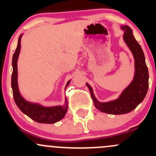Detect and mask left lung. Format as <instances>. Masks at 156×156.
I'll return each mask as SVG.
<instances>
[{
	"mask_svg": "<svg viewBox=\"0 0 156 156\" xmlns=\"http://www.w3.org/2000/svg\"><path fill=\"white\" fill-rule=\"evenodd\" d=\"M121 29L125 31L123 39L134 58L135 72L133 81L116 100L105 103L97 100L91 86L86 83L95 107L103 112L111 115L126 114L133 111L144 100L149 87V72L144 51L133 37V31L129 26H122Z\"/></svg>",
	"mask_w": 156,
	"mask_h": 156,
	"instance_id": "1",
	"label": "left lung"
}]
</instances>
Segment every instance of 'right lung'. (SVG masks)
<instances>
[{
  "instance_id": "add662e5",
  "label": "right lung",
  "mask_w": 156,
  "mask_h": 156,
  "mask_svg": "<svg viewBox=\"0 0 156 156\" xmlns=\"http://www.w3.org/2000/svg\"><path fill=\"white\" fill-rule=\"evenodd\" d=\"M23 34L20 36L18 40V44L16 49V51L12 56V73L11 78V87L12 90V94L15 100L16 104L18 108L23 112L24 114L31 118L34 122L38 123L43 124H53L59 122L64 118L68 110V101L66 98L65 104L64 106H56L51 107H46L41 106L38 103H31L25 100L21 95L18 87V70H17V61H18L19 55L21 49V38ZM71 80L67 82V86L70 83ZM65 88V90H66Z\"/></svg>"
}]
</instances>
